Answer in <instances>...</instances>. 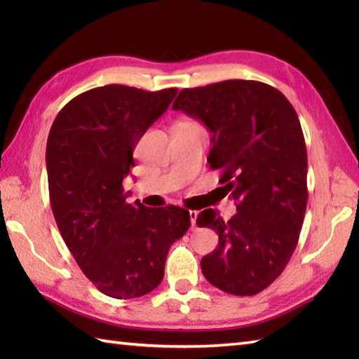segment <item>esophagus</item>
Returning a JSON list of instances; mask_svg holds the SVG:
<instances>
[{"mask_svg": "<svg viewBox=\"0 0 359 359\" xmlns=\"http://www.w3.org/2000/svg\"><path fill=\"white\" fill-rule=\"evenodd\" d=\"M197 216H199V212H197V211H189V219H191V225H193V226L196 225Z\"/></svg>", "mask_w": 359, "mask_h": 359, "instance_id": "obj_1", "label": "esophagus"}]
</instances>
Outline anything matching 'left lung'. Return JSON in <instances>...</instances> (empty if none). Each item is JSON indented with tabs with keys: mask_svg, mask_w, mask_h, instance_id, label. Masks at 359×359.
<instances>
[{
	"mask_svg": "<svg viewBox=\"0 0 359 359\" xmlns=\"http://www.w3.org/2000/svg\"><path fill=\"white\" fill-rule=\"evenodd\" d=\"M172 109L212 134L208 163L222 174L238 210L228 220L212 208L197 216V225L219 236L201 261L203 276L230 294L262 292L292 257L307 208V148L297 114L280 90L255 80L182 89Z\"/></svg>",
	"mask_w": 359,
	"mask_h": 359,
	"instance_id": "8db88e82",
	"label": "left lung"
}]
</instances>
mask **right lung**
Wrapping results in <instances>:
<instances>
[{"mask_svg":"<svg viewBox=\"0 0 359 359\" xmlns=\"http://www.w3.org/2000/svg\"><path fill=\"white\" fill-rule=\"evenodd\" d=\"M177 94L123 85L86 90L58 112L46 144L53 217L86 278L106 296L133 299L163 279L170 247L189 211L126 203L123 179L147 129Z\"/></svg>","mask_w":359,"mask_h":359,"instance_id":"right-lung-1","label":"right lung"}]
</instances>
